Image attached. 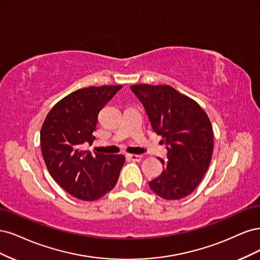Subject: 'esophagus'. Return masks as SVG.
Listing matches in <instances>:
<instances>
[{"label": "esophagus", "instance_id": "1", "mask_svg": "<svg viewBox=\"0 0 260 260\" xmlns=\"http://www.w3.org/2000/svg\"><path fill=\"white\" fill-rule=\"evenodd\" d=\"M127 157L134 162H140L142 160V155H139V154H128Z\"/></svg>", "mask_w": 260, "mask_h": 260}]
</instances>
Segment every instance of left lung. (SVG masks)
<instances>
[{
  "mask_svg": "<svg viewBox=\"0 0 260 260\" xmlns=\"http://www.w3.org/2000/svg\"><path fill=\"white\" fill-rule=\"evenodd\" d=\"M131 89L167 146V157L158 158L163 172L149 182L150 188L165 200L189 196L202 181L212 160L214 134L208 115L193 99L170 85L137 84Z\"/></svg>",
  "mask_w": 260,
  "mask_h": 260,
  "instance_id": "left-lung-1",
  "label": "left lung"
}]
</instances>
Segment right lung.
I'll list each match as a JSON object with an SVG mask.
<instances>
[{
	"label": "right lung",
	"mask_w": 260,
	"mask_h": 260,
	"mask_svg": "<svg viewBox=\"0 0 260 260\" xmlns=\"http://www.w3.org/2000/svg\"><path fill=\"white\" fill-rule=\"evenodd\" d=\"M122 85L90 86L59 100L42 125L41 150L53 179L72 197L95 201L111 191L119 179L122 154H91L98 114Z\"/></svg>",
	"instance_id": "1"
}]
</instances>
